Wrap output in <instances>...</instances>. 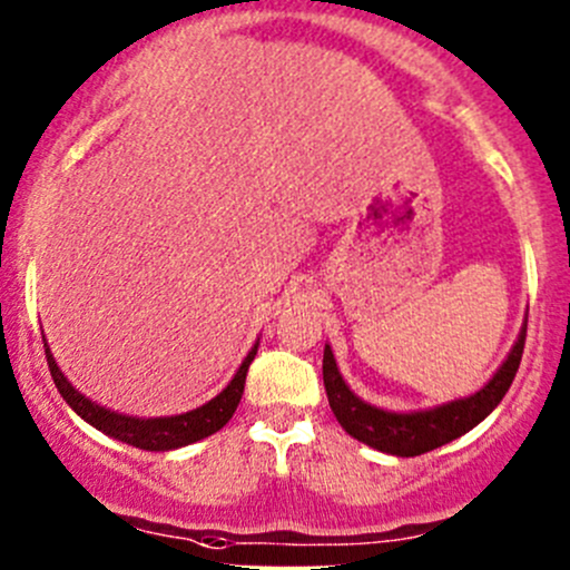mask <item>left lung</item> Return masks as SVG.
Here are the masks:
<instances>
[{"mask_svg":"<svg viewBox=\"0 0 570 570\" xmlns=\"http://www.w3.org/2000/svg\"><path fill=\"white\" fill-rule=\"evenodd\" d=\"M527 327L521 331L519 342L510 350L508 361L499 366L493 381L476 394L455 400L450 405L433 407V411L419 413H389L375 405H366L347 389V383L338 375V366L333 361L331 347H325V358H322V381H325L327 402L331 411L336 413L338 424L347 430L353 439L364 441V444L375 446V450L389 452V455L413 458L424 455V452L444 446L455 441L458 435L469 433L471 428L482 422L493 407L502 402L508 394L510 383H513L515 372H519L521 355H524Z\"/></svg>","mask_w":570,"mask_h":570,"instance_id":"left-lung-1","label":"left lung"}]
</instances>
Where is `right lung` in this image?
<instances>
[{
	"instance_id": "1",
	"label": "right lung",
	"mask_w": 570,
	"mask_h": 570,
	"mask_svg": "<svg viewBox=\"0 0 570 570\" xmlns=\"http://www.w3.org/2000/svg\"><path fill=\"white\" fill-rule=\"evenodd\" d=\"M46 347V342H43ZM258 347V344H256ZM256 347L250 350L248 358L243 361L239 372L234 375V381L223 389L215 400H209L206 405L195 407V411L181 413V416H163V419H135V416H124V413H112L107 407L96 405L90 402L88 396H82L71 383L66 381V375L60 372V366L55 364L51 358L49 347H46V361H49V372L51 381H55L57 392L62 394V400L85 419V422L94 424L96 430L101 433L112 435V439L124 441V444L137 446V450H148V452H165V450H176V446H187L193 441L206 439V435L217 433L228 419L234 416L237 411L239 400H243L245 392V375H248V366L256 355Z\"/></svg>"
}]
</instances>
